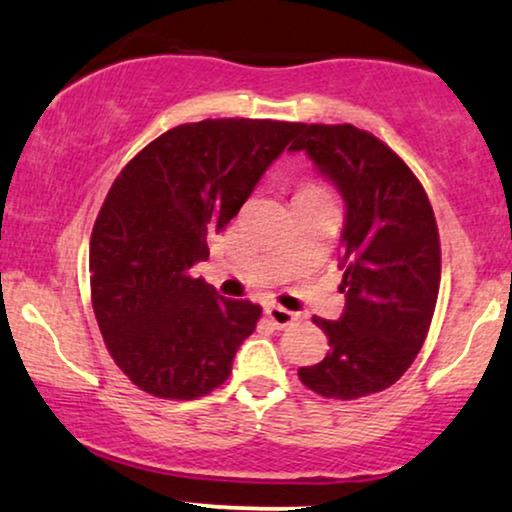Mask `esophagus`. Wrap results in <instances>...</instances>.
Wrapping results in <instances>:
<instances>
[{
    "label": "esophagus",
    "instance_id": "34e87169",
    "mask_svg": "<svg viewBox=\"0 0 512 512\" xmlns=\"http://www.w3.org/2000/svg\"><path fill=\"white\" fill-rule=\"evenodd\" d=\"M264 315H267V319L276 326V329H286V326L298 322V315L291 310H286V307H281V305H267L264 307Z\"/></svg>",
    "mask_w": 512,
    "mask_h": 512
}]
</instances>
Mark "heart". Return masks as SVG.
Wrapping results in <instances>:
<instances>
[{"instance_id": "heart-1", "label": "heart", "mask_w": 512, "mask_h": 512, "mask_svg": "<svg viewBox=\"0 0 512 512\" xmlns=\"http://www.w3.org/2000/svg\"><path fill=\"white\" fill-rule=\"evenodd\" d=\"M305 190H322L319 186H315V183H310V186H305L303 190H300V193H305Z\"/></svg>"}]
</instances>
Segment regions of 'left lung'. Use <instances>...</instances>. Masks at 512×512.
Returning <instances> with one entry per match:
<instances>
[{"label": "left lung", "mask_w": 512, "mask_h": 512, "mask_svg": "<svg viewBox=\"0 0 512 512\" xmlns=\"http://www.w3.org/2000/svg\"><path fill=\"white\" fill-rule=\"evenodd\" d=\"M288 150H305L346 202V310L338 322L312 319L331 348L298 377L338 400L389 389L420 353L439 298L441 245L429 197L389 145L350 123H300Z\"/></svg>", "instance_id": "1"}]
</instances>
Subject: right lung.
<instances>
[{
  "mask_svg": "<svg viewBox=\"0 0 512 512\" xmlns=\"http://www.w3.org/2000/svg\"><path fill=\"white\" fill-rule=\"evenodd\" d=\"M300 123L205 119L152 140L116 176L90 238L92 310L138 389L193 400L219 389L262 307L190 274Z\"/></svg>",
  "mask_w": 512,
  "mask_h": 512,
  "instance_id": "right-lung-1",
  "label": "right lung"
}]
</instances>
